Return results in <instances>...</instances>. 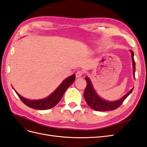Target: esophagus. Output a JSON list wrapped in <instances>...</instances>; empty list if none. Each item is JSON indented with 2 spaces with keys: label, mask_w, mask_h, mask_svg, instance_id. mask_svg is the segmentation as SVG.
I'll return each instance as SVG.
<instances>
[{
  "label": "esophagus",
  "mask_w": 147,
  "mask_h": 147,
  "mask_svg": "<svg viewBox=\"0 0 147 147\" xmlns=\"http://www.w3.org/2000/svg\"><path fill=\"white\" fill-rule=\"evenodd\" d=\"M83 72L82 71H78V72L76 73V77L77 78H79V77H81L82 75H83Z\"/></svg>",
  "instance_id": "esophagus-1"
}]
</instances>
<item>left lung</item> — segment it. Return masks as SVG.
<instances>
[{
    "instance_id": "1",
    "label": "left lung",
    "mask_w": 147,
    "mask_h": 147,
    "mask_svg": "<svg viewBox=\"0 0 147 147\" xmlns=\"http://www.w3.org/2000/svg\"><path fill=\"white\" fill-rule=\"evenodd\" d=\"M131 53L132 62L133 65V77L135 78V72H136V63L134 59V52L132 50H130ZM84 79L86 80L87 85L85 90L84 91V97L85 99L87 104L90 107L91 109L96 111H109L114 110L118 108L122 104L123 101L125 100L128 96L132 92L134 88L129 91L126 94L122 97L121 99L115 101H109L106 100L97 94L95 89L92 85V83L90 78L85 77Z\"/></svg>"
}]
</instances>
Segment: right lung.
Returning a JSON list of instances; mask_svg holds the SVG:
<instances>
[{
  "label": "right lung",
  "instance_id": "obj_1",
  "mask_svg": "<svg viewBox=\"0 0 147 147\" xmlns=\"http://www.w3.org/2000/svg\"><path fill=\"white\" fill-rule=\"evenodd\" d=\"M75 80V75L74 74L66 78L50 96L42 99L30 100L26 99L23 96L20 95L15 90V89L13 88L16 92V94L20 97V99L22 100V102L25 105L28 106L29 107L36 110H48L54 107L56 104H58V102L63 97L67 89L74 83Z\"/></svg>",
  "mask_w": 147,
  "mask_h": 147
}]
</instances>
